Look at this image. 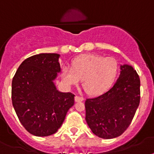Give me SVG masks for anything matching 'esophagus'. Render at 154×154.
I'll list each match as a JSON object with an SVG mask.
<instances>
[{"label":"esophagus","mask_w":154,"mask_h":154,"mask_svg":"<svg viewBox=\"0 0 154 154\" xmlns=\"http://www.w3.org/2000/svg\"><path fill=\"white\" fill-rule=\"evenodd\" d=\"M84 100V97H80L78 95H77L76 97H75V101L76 102H81V101H83Z\"/></svg>","instance_id":"esophagus-1"}]
</instances>
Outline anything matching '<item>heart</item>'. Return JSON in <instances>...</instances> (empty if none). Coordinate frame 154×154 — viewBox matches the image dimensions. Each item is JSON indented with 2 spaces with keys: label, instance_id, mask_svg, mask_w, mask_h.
<instances>
[{
  "label": "heart",
  "instance_id": "1",
  "mask_svg": "<svg viewBox=\"0 0 154 154\" xmlns=\"http://www.w3.org/2000/svg\"><path fill=\"white\" fill-rule=\"evenodd\" d=\"M119 73V63L113 57L85 54L72 62L71 68L64 66L62 77L69 86L76 85L82 79V87L88 94L96 96L112 86Z\"/></svg>",
  "mask_w": 154,
  "mask_h": 154
}]
</instances>
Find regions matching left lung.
I'll use <instances>...</instances> for the list:
<instances>
[{
  "label": "left lung",
  "instance_id": "obj_1",
  "mask_svg": "<svg viewBox=\"0 0 154 154\" xmlns=\"http://www.w3.org/2000/svg\"><path fill=\"white\" fill-rule=\"evenodd\" d=\"M139 103V76L132 66L124 65L119 79L108 91L86 99V122L100 138H116L128 128Z\"/></svg>",
  "mask_w": 154,
  "mask_h": 154
}]
</instances>
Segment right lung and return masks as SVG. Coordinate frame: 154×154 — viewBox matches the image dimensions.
Wrapping results in <instances>:
<instances>
[{
	"label": "right lung",
	"instance_id": "1",
	"mask_svg": "<svg viewBox=\"0 0 154 154\" xmlns=\"http://www.w3.org/2000/svg\"><path fill=\"white\" fill-rule=\"evenodd\" d=\"M57 54H39L25 59L12 82V102L26 131L38 137L56 133L74 104L71 92H58L53 81L61 71Z\"/></svg>",
	"mask_w": 154,
	"mask_h": 154
}]
</instances>
